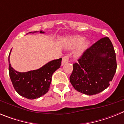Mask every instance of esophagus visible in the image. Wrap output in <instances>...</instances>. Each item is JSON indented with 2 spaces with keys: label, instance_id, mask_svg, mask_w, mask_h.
Returning a JSON list of instances; mask_svg holds the SVG:
<instances>
[{
  "label": "esophagus",
  "instance_id": "1",
  "mask_svg": "<svg viewBox=\"0 0 124 124\" xmlns=\"http://www.w3.org/2000/svg\"><path fill=\"white\" fill-rule=\"evenodd\" d=\"M69 60H70V57L68 55H65L63 56L62 58V65H64L66 63H68Z\"/></svg>",
  "mask_w": 124,
  "mask_h": 124
}]
</instances>
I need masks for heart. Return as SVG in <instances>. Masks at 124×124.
<instances>
[{"label": "heart", "mask_w": 124, "mask_h": 124, "mask_svg": "<svg viewBox=\"0 0 124 124\" xmlns=\"http://www.w3.org/2000/svg\"><path fill=\"white\" fill-rule=\"evenodd\" d=\"M87 44H88V42L86 41H83V38L82 37H74L71 39L70 46L75 47L80 45L77 51L78 54H80L84 50V49L87 46Z\"/></svg>", "instance_id": "obj_1"}]
</instances>
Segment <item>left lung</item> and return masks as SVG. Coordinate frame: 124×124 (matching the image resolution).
Instances as JSON below:
<instances>
[{
    "label": "left lung",
    "mask_w": 124,
    "mask_h": 124,
    "mask_svg": "<svg viewBox=\"0 0 124 124\" xmlns=\"http://www.w3.org/2000/svg\"><path fill=\"white\" fill-rule=\"evenodd\" d=\"M116 53L108 37H104L86 49L73 63L70 81L76 90L91 96L110 85L117 69Z\"/></svg>",
    "instance_id": "8db88e82"
}]
</instances>
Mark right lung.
I'll return each mask as SVG.
<instances>
[{
  "instance_id": "add662e5",
  "label": "right lung",
  "mask_w": 124,
  "mask_h": 124,
  "mask_svg": "<svg viewBox=\"0 0 124 124\" xmlns=\"http://www.w3.org/2000/svg\"><path fill=\"white\" fill-rule=\"evenodd\" d=\"M61 58L53 60L38 70L20 73L11 66L8 56L9 76L15 90L19 95L29 99L45 95L49 91L53 74L61 66Z\"/></svg>"
}]
</instances>
